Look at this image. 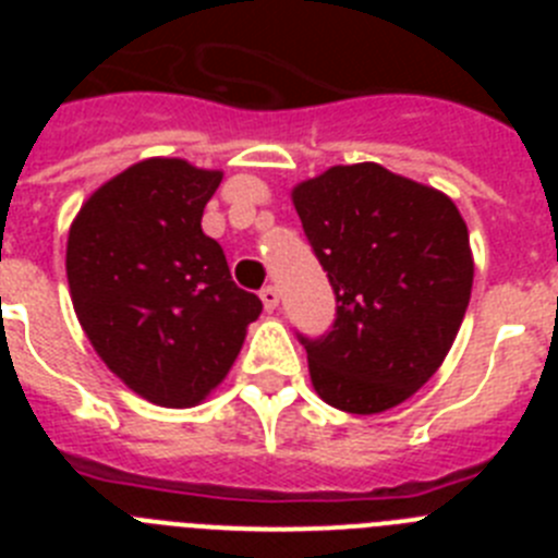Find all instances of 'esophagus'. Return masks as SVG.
Here are the masks:
<instances>
[{"mask_svg":"<svg viewBox=\"0 0 558 558\" xmlns=\"http://www.w3.org/2000/svg\"><path fill=\"white\" fill-rule=\"evenodd\" d=\"M259 299H263V304L268 313H274V310L279 307V290H276L274 284H268V288L259 290Z\"/></svg>","mask_w":558,"mask_h":558,"instance_id":"esophagus-1","label":"esophagus"}]
</instances>
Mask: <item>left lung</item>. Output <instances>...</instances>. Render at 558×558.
Masks as SVG:
<instances>
[{
  "instance_id": "1",
  "label": "left lung",
  "mask_w": 558,
  "mask_h": 558,
  "mask_svg": "<svg viewBox=\"0 0 558 558\" xmlns=\"http://www.w3.org/2000/svg\"><path fill=\"white\" fill-rule=\"evenodd\" d=\"M290 201L338 295L332 332L302 338L315 393L357 416L402 405L441 368L470 307L461 211L377 161L329 167Z\"/></svg>"
}]
</instances>
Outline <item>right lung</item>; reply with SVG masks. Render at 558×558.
Segmentation results:
<instances>
[{"label":"right lung","instance_id":"1","mask_svg":"<svg viewBox=\"0 0 558 558\" xmlns=\"http://www.w3.org/2000/svg\"><path fill=\"white\" fill-rule=\"evenodd\" d=\"M220 181L223 170L153 156L97 186L69 226L77 322L97 357L159 408L201 405L263 313L201 229Z\"/></svg>","mask_w":558,"mask_h":558}]
</instances>
